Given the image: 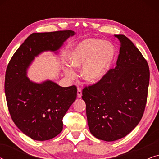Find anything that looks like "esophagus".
Masks as SVG:
<instances>
[{
	"label": "esophagus",
	"mask_w": 159,
	"mask_h": 159,
	"mask_svg": "<svg viewBox=\"0 0 159 159\" xmlns=\"http://www.w3.org/2000/svg\"><path fill=\"white\" fill-rule=\"evenodd\" d=\"M77 97L78 98L82 97V90L80 88L77 89Z\"/></svg>",
	"instance_id": "esophagus-1"
}]
</instances>
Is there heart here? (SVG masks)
Returning a JSON list of instances; mask_svg holds the SVG:
<instances>
[{"label":"heart","instance_id":"b5f03b06","mask_svg":"<svg viewBox=\"0 0 159 159\" xmlns=\"http://www.w3.org/2000/svg\"><path fill=\"white\" fill-rule=\"evenodd\" d=\"M116 56L114 45L95 38L86 39L76 45L68 57L69 66L81 69V77L88 83L101 81L111 68ZM65 75L69 79L75 77L72 69H64Z\"/></svg>","mask_w":159,"mask_h":159}]
</instances>
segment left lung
Masks as SVG:
<instances>
[{"label":"left lung","instance_id":"obj_1","mask_svg":"<svg viewBox=\"0 0 159 159\" xmlns=\"http://www.w3.org/2000/svg\"><path fill=\"white\" fill-rule=\"evenodd\" d=\"M114 36L120 42L116 66L85 87L82 96L91 134L108 142L127 135L140 122L150 79L148 64L138 48L124 34Z\"/></svg>","mask_w":159,"mask_h":159}]
</instances>
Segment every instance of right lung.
Instances as JSON below:
<instances>
[{"mask_svg":"<svg viewBox=\"0 0 159 159\" xmlns=\"http://www.w3.org/2000/svg\"><path fill=\"white\" fill-rule=\"evenodd\" d=\"M72 30L32 33L15 52L6 71L5 94L8 108L16 127L32 140L44 141L63 129V117L77 98L72 85L63 88L51 80L41 83L27 77L34 58L45 51L55 53Z\"/></svg>","mask_w":159,"mask_h":159,"instance_id":"1","label":"right lung"}]
</instances>
